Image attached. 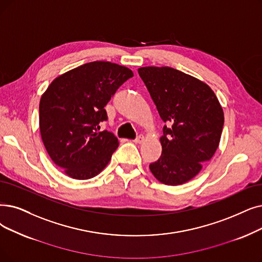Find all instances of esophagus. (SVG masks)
Instances as JSON below:
<instances>
[{
	"mask_svg": "<svg viewBox=\"0 0 262 262\" xmlns=\"http://www.w3.org/2000/svg\"><path fill=\"white\" fill-rule=\"evenodd\" d=\"M143 139H144V137H143L142 135H138L137 137H136V138L134 139V142H135V143H141V142L143 141Z\"/></svg>",
	"mask_w": 262,
	"mask_h": 262,
	"instance_id": "obj_1",
	"label": "esophagus"
}]
</instances>
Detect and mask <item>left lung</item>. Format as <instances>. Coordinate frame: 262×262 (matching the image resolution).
Listing matches in <instances>:
<instances>
[{
  "label": "left lung",
  "instance_id": "1",
  "mask_svg": "<svg viewBox=\"0 0 262 262\" xmlns=\"http://www.w3.org/2000/svg\"><path fill=\"white\" fill-rule=\"evenodd\" d=\"M139 76L167 124L163 151L150 164L154 177L166 185H180L199 173L219 147L224 112L211 88L171 67L147 66Z\"/></svg>",
  "mask_w": 262,
  "mask_h": 262
}]
</instances>
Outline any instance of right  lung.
Returning <instances> with one entry per match:
<instances>
[{
	"instance_id": "1",
	"label": "right lung",
	"mask_w": 262,
	"mask_h": 262,
	"mask_svg": "<svg viewBox=\"0 0 262 262\" xmlns=\"http://www.w3.org/2000/svg\"><path fill=\"white\" fill-rule=\"evenodd\" d=\"M134 76L127 67L95 61L55 78L40 98L39 129L53 163L76 180L97 176L119 146L108 130L105 106Z\"/></svg>"
}]
</instances>
